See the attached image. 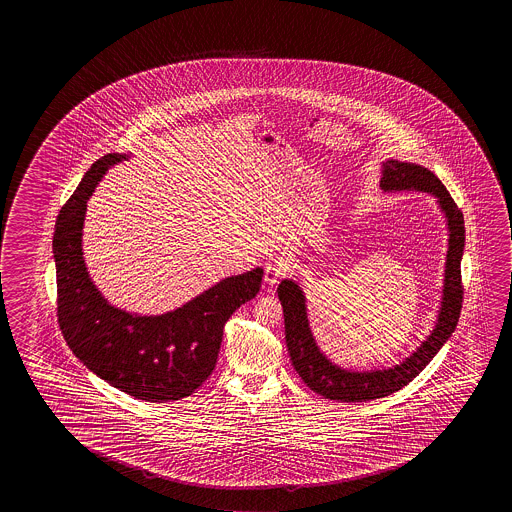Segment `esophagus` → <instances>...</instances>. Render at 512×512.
I'll return each mask as SVG.
<instances>
[{
  "instance_id": "1",
  "label": "esophagus",
  "mask_w": 512,
  "mask_h": 512,
  "mask_svg": "<svg viewBox=\"0 0 512 512\" xmlns=\"http://www.w3.org/2000/svg\"><path fill=\"white\" fill-rule=\"evenodd\" d=\"M284 273V266L280 262H271L264 269V282L268 285H275L280 278L284 277Z\"/></svg>"
}]
</instances>
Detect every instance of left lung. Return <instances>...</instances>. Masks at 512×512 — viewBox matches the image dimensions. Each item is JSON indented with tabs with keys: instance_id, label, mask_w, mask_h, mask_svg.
<instances>
[{
	"instance_id": "obj_1",
	"label": "left lung",
	"mask_w": 512,
	"mask_h": 512,
	"mask_svg": "<svg viewBox=\"0 0 512 512\" xmlns=\"http://www.w3.org/2000/svg\"><path fill=\"white\" fill-rule=\"evenodd\" d=\"M380 187L386 193L421 191L434 194L448 225V253L444 266L443 302L437 323L430 336L419 344L418 350L393 368L350 371L330 362L319 350L307 318V305L302 287L291 280L278 285V298L284 307L285 343L296 373L303 382L328 400L337 402H369L384 398L407 386L418 377L428 362L436 357L450 339L461 316L462 289L461 259L464 252V218L452 196L430 169L389 159L382 166Z\"/></svg>"
}]
</instances>
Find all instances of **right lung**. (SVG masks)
<instances>
[{
	"mask_svg": "<svg viewBox=\"0 0 512 512\" xmlns=\"http://www.w3.org/2000/svg\"><path fill=\"white\" fill-rule=\"evenodd\" d=\"M126 159L125 153H109L96 160L60 210L53 235L57 316L69 348L98 377L137 400L171 402L193 394L210 377L225 323L257 296L264 271L225 278L160 316L110 305L85 268L82 228L94 187L110 166Z\"/></svg>",
	"mask_w": 512,
	"mask_h": 512,
	"instance_id": "add662e5",
	"label": "right lung"
}]
</instances>
